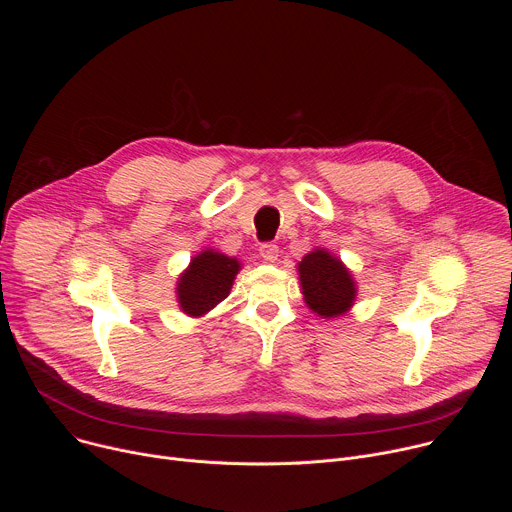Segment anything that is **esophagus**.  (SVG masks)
Instances as JSON below:
<instances>
[{
	"instance_id": "34e87169",
	"label": "esophagus",
	"mask_w": 512,
	"mask_h": 512,
	"mask_svg": "<svg viewBox=\"0 0 512 512\" xmlns=\"http://www.w3.org/2000/svg\"><path fill=\"white\" fill-rule=\"evenodd\" d=\"M259 255L263 257V261L273 263V261H277V257H279V247H277L275 243H263V245L259 247Z\"/></svg>"
}]
</instances>
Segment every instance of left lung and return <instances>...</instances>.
<instances>
[{
    "label": "left lung",
    "mask_w": 512,
    "mask_h": 512,
    "mask_svg": "<svg viewBox=\"0 0 512 512\" xmlns=\"http://www.w3.org/2000/svg\"><path fill=\"white\" fill-rule=\"evenodd\" d=\"M302 294L308 308L322 318L346 314L356 298V283L344 263L326 249L310 251L298 263Z\"/></svg>",
    "instance_id": "left-lung-1"
}]
</instances>
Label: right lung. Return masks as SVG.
I'll list each match as a JSON object with an SVG mask.
<instances>
[{
	"label": "right lung",
	"instance_id": "right-lung-1",
	"mask_svg": "<svg viewBox=\"0 0 512 512\" xmlns=\"http://www.w3.org/2000/svg\"><path fill=\"white\" fill-rule=\"evenodd\" d=\"M241 263L214 249L192 257L188 269L178 277V304L184 314L200 318L221 304L233 287Z\"/></svg>",
	"mask_w": 512,
	"mask_h": 512
}]
</instances>
